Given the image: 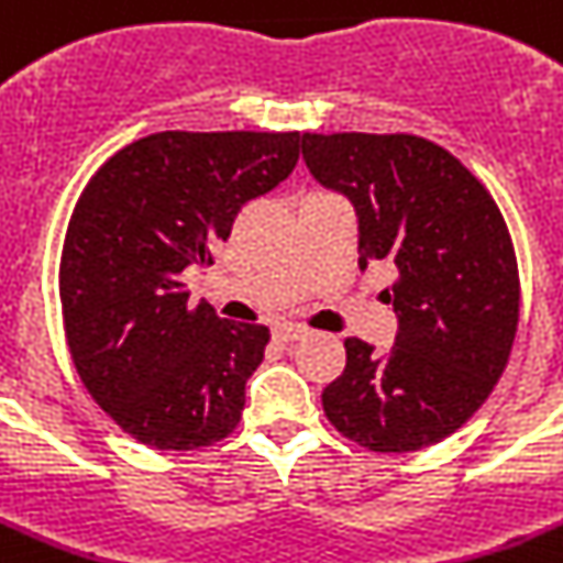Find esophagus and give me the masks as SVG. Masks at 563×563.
Masks as SVG:
<instances>
[{
  "label": "esophagus",
  "mask_w": 563,
  "mask_h": 563,
  "mask_svg": "<svg viewBox=\"0 0 563 563\" xmlns=\"http://www.w3.org/2000/svg\"><path fill=\"white\" fill-rule=\"evenodd\" d=\"M309 334V329L303 325H295V323H277L274 325V340L277 343H291V340H300Z\"/></svg>",
  "instance_id": "34e87169"
}]
</instances>
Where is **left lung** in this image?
Masks as SVG:
<instances>
[{
  "label": "left lung",
  "instance_id": "left-lung-1",
  "mask_svg": "<svg viewBox=\"0 0 563 563\" xmlns=\"http://www.w3.org/2000/svg\"><path fill=\"white\" fill-rule=\"evenodd\" d=\"M303 159L357 214V266L384 263L398 334L389 352L346 338L323 389L334 429L372 452H415L461 429L489 398L518 329V263L478 179L412 134H303Z\"/></svg>",
  "mask_w": 563,
  "mask_h": 563
}]
</instances>
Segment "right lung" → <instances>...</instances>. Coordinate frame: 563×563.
<instances>
[{"mask_svg":"<svg viewBox=\"0 0 563 563\" xmlns=\"http://www.w3.org/2000/svg\"><path fill=\"white\" fill-rule=\"evenodd\" d=\"M297 157V131H159L85 186L59 263L65 338L85 389L145 446L197 450L238 427L268 329L191 306L179 277L211 266L238 211Z\"/></svg>","mask_w":563,"mask_h":563,"instance_id":"right-lung-1","label":"right lung"}]
</instances>
